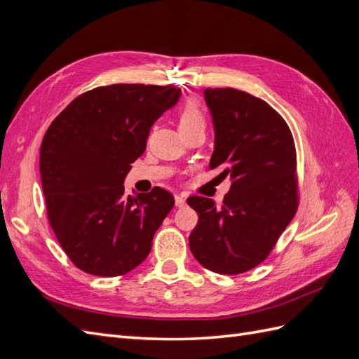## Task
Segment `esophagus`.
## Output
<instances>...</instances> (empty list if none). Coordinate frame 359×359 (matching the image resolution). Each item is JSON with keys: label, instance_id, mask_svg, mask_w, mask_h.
I'll return each instance as SVG.
<instances>
[{"label": "esophagus", "instance_id": "esophagus-1", "mask_svg": "<svg viewBox=\"0 0 359 359\" xmlns=\"http://www.w3.org/2000/svg\"><path fill=\"white\" fill-rule=\"evenodd\" d=\"M175 205L177 206H184V205H186V198H184L182 194H175Z\"/></svg>", "mask_w": 359, "mask_h": 359}]
</instances>
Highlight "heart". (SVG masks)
<instances>
[{
	"label": "heart",
	"mask_w": 359,
	"mask_h": 359,
	"mask_svg": "<svg viewBox=\"0 0 359 359\" xmlns=\"http://www.w3.org/2000/svg\"><path fill=\"white\" fill-rule=\"evenodd\" d=\"M178 118H180V128L182 135L190 133L193 130H198V128H205V124H206L205 114L201 109L199 103L194 100H187L181 106Z\"/></svg>",
	"instance_id": "b5f03b06"
}]
</instances>
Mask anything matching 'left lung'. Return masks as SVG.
<instances>
[{
	"mask_svg": "<svg viewBox=\"0 0 359 359\" xmlns=\"http://www.w3.org/2000/svg\"><path fill=\"white\" fill-rule=\"evenodd\" d=\"M214 119L210 168L232 178L223 203L191 196L199 222L190 233L193 256L217 274H243L273 252L297 214L295 142L287 123L265 100L235 88L203 91Z\"/></svg>",
	"mask_w": 359,
	"mask_h": 359,
	"instance_id": "left-lung-1",
	"label": "left lung"
}]
</instances>
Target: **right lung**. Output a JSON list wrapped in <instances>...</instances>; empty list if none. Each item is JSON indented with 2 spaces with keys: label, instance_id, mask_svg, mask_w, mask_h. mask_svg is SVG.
Returning a JSON list of instances; mask_svg holds the SVG:
<instances>
[{
  "label": "right lung",
  "instance_id": "right-lung-1",
  "mask_svg": "<svg viewBox=\"0 0 359 359\" xmlns=\"http://www.w3.org/2000/svg\"><path fill=\"white\" fill-rule=\"evenodd\" d=\"M180 94L175 85L97 86L76 97L45 133L40 175L49 224L83 273L124 276L149 255L175 201L161 187L126 196L123 182L151 127Z\"/></svg>",
  "mask_w": 359,
  "mask_h": 359
}]
</instances>
